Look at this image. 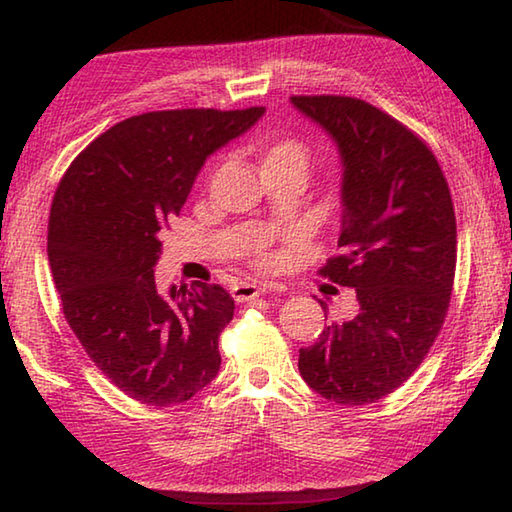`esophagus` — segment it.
<instances>
[{
	"instance_id": "obj_1",
	"label": "esophagus",
	"mask_w": 512,
	"mask_h": 512,
	"mask_svg": "<svg viewBox=\"0 0 512 512\" xmlns=\"http://www.w3.org/2000/svg\"><path fill=\"white\" fill-rule=\"evenodd\" d=\"M268 289H275L273 284H257V282H241L237 284L235 289H232V298L237 302H248V300H255L257 296H262Z\"/></svg>"
}]
</instances>
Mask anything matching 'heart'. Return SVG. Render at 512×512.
I'll return each instance as SVG.
<instances>
[{"label":"heart","mask_w":512,"mask_h":512,"mask_svg":"<svg viewBox=\"0 0 512 512\" xmlns=\"http://www.w3.org/2000/svg\"><path fill=\"white\" fill-rule=\"evenodd\" d=\"M268 155H277V158H291L302 164H307V146L300 140H293V137H284V140H277Z\"/></svg>","instance_id":"heart-1"}]
</instances>
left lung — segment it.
<instances>
[{
  "label": "left lung",
  "mask_w": 512,
  "mask_h": 512,
  "mask_svg": "<svg viewBox=\"0 0 512 512\" xmlns=\"http://www.w3.org/2000/svg\"><path fill=\"white\" fill-rule=\"evenodd\" d=\"M291 103L339 146L343 253L320 275L357 293L354 318L329 323L298 368L329 402L372 404L420 368L443 329L456 273L452 194L433 151L388 112L341 94Z\"/></svg>",
  "instance_id": "left-lung-1"
}]
</instances>
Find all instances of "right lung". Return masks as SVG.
I'll list each match as a JSON object with an SVG mask.
<instances>
[{
    "mask_svg": "<svg viewBox=\"0 0 512 512\" xmlns=\"http://www.w3.org/2000/svg\"><path fill=\"white\" fill-rule=\"evenodd\" d=\"M155 110L119 121L69 164L51 201L47 255L67 325L103 375L140 404H183L221 366L235 300L219 284L155 289L160 235L205 158L264 115Z\"/></svg>",
    "mask_w": 512,
    "mask_h": 512,
    "instance_id": "right-lung-1",
    "label": "right lung"
}]
</instances>
